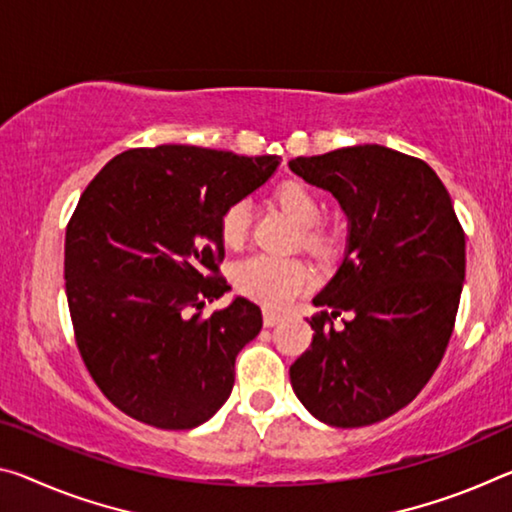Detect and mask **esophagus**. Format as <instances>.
<instances>
[{"label": "esophagus", "mask_w": 512, "mask_h": 512, "mask_svg": "<svg viewBox=\"0 0 512 512\" xmlns=\"http://www.w3.org/2000/svg\"><path fill=\"white\" fill-rule=\"evenodd\" d=\"M282 319L280 314H275V312H271V310H264V326L266 328H273L275 323H278Z\"/></svg>", "instance_id": "esophagus-1"}]
</instances>
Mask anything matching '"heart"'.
<instances>
[{
	"instance_id": "b5f03b06",
	"label": "heart",
	"mask_w": 512,
	"mask_h": 512,
	"mask_svg": "<svg viewBox=\"0 0 512 512\" xmlns=\"http://www.w3.org/2000/svg\"><path fill=\"white\" fill-rule=\"evenodd\" d=\"M282 212L294 221L300 232L298 241L305 250L312 253H326L332 239L326 232L314 227L321 221L323 205L310 186L289 180L282 182L273 193ZM250 227V205L246 200H234L227 205L221 218H218V234L223 246L237 250L243 246ZM305 264L296 257H273V255H253L243 259L232 269V285L241 296L259 303L266 310H280L300 289L307 285Z\"/></svg>"
}]
</instances>
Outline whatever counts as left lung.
<instances>
[{
	"label": "left lung",
	"instance_id": "1",
	"mask_svg": "<svg viewBox=\"0 0 512 512\" xmlns=\"http://www.w3.org/2000/svg\"><path fill=\"white\" fill-rule=\"evenodd\" d=\"M289 168L330 191L348 218L344 262L312 303V346L291 364L298 401L319 421L358 428L392 417L442 362L465 282V232L426 161L376 143ZM342 311L352 319L334 330Z\"/></svg>",
	"mask_w": 512,
	"mask_h": 512
}]
</instances>
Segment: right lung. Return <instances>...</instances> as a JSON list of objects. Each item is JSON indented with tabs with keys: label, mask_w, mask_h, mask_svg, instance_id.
Returning <instances> with one entry per match:
<instances>
[{
	"label": "right lung",
	"mask_w": 512,
	"mask_h": 512,
	"mask_svg": "<svg viewBox=\"0 0 512 512\" xmlns=\"http://www.w3.org/2000/svg\"><path fill=\"white\" fill-rule=\"evenodd\" d=\"M278 164L196 145L136 148L81 193L66 230L68 307L88 373L125 415L186 431L227 401L262 310L237 296L202 314L230 291L218 278V218Z\"/></svg>",
	"instance_id": "add662e5"
}]
</instances>
